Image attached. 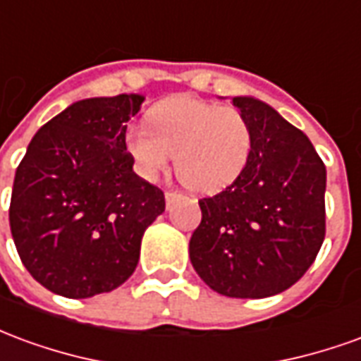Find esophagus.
Here are the masks:
<instances>
[{"mask_svg": "<svg viewBox=\"0 0 361 361\" xmlns=\"http://www.w3.org/2000/svg\"><path fill=\"white\" fill-rule=\"evenodd\" d=\"M180 193H173V191H166L164 193V199H166V203L170 204V203H173V201H176V199H180Z\"/></svg>", "mask_w": 361, "mask_h": 361, "instance_id": "34e87169", "label": "esophagus"}]
</instances>
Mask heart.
Returning <instances> with one entry per match:
<instances>
[{"instance_id":"b5f03b06","label":"heart","mask_w":361,"mask_h":361,"mask_svg":"<svg viewBox=\"0 0 361 361\" xmlns=\"http://www.w3.org/2000/svg\"><path fill=\"white\" fill-rule=\"evenodd\" d=\"M149 123L129 126L123 147L142 180L154 181L170 166L193 191L214 193L243 172L251 154L250 121L232 106L197 96H172L149 110Z\"/></svg>"}]
</instances>
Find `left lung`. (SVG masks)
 <instances>
[{"mask_svg": "<svg viewBox=\"0 0 361 361\" xmlns=\"http://www.w3.org/2000/svg\"><path fill=\"white\" fill-rule=\"evenodd\" d=\"M250 121L251 154L238 180L199 201L189 259L204 284L259 300L302 279L325 240L326 170L307 135L272 106L234 96Z\"/></svg>", "mask_w": 361, "mask_h": 361, "instance_id": "obj_1", "label": "left lung"}]
</instances>
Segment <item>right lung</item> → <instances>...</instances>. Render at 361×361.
<instances>
[{
  "mask_svg": "<svg viewBox=\"0 0 361 361\" xmlns=\"http://www.w3.org/2000/svg\"><path fill=\"white\" fill-rule=\"evenodd\" d=\"M142 94L77 100L38 129L13 181L9 224L32 279L66 298L121 286L139 263L164 193L133 172L123 147Z\"/></svg>",
  "mask_w": 361,
  "mask_h": 361,
  "instance_id": "1",
  "label": "right lung"
}]
</instances>
